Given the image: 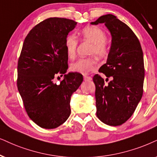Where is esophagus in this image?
Masks as SVG:
<instances>
[{
    "label": "esophagus",
    "mask_w": 157,
    "mask_h": 157,
    "mask_svg": "<svg viewBox=\"0 0 157 157\" xmlns=\"http://www.w3.org/2000/svg\"><path fill=\"white\" fill-rule=\"evenodd\" d=\"M84 80L85 81H90V80H92V77L85 75V76H84Z\"/></svg>",
    "instance_id": "34e87169"
}]
</instances>
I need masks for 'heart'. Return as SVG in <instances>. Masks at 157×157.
Returning a JSON list of instances; mask_svg holds the SVG:
<instances>
[{
	"instance_id": "obj_1",
	"label": "heart",
	"mask_w": 157,
	"mask_h": 157,
	"mask_svg": "<svg viewBox=\"0 0 157 157\" xmlns=\"http://www.w3.org/2000/svg\"><path fill=\"white\" fill-rule=\"evenodd\" d=\"M82 37L86 40L92 43L93 48L92 52L98 58H104L108 53L109 48L105 41L106 34L101 29L96 26H88L80 32ZM77 40L74 35H69L65 40V49L69 59H75L76 56ZM96 67V62L92 58H82L78 59L71 65V69L74 72L81 74H88Z\"/></svg>"
}]
</instances>
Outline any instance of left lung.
Listing matches in <instances>:
<instances>
[{"label": "left lung", "mask_w": 157, "mask_h": 157, "mask_svg": "<svg viewBox=\"0 0 157 157\" xmlns=\"http://www.w3.org/2000/svg\"><path fill=\"white\" fill-rule=\"evenodd\" d=\"M90 24H104L112 36L106 63L99 69L106 80L109 77L112 80L105 85L98 75L93 77L96 115L108 125H120L132 116L143 96L145 70L141 45L132 29L116 16H101Z\"/></svg>", "instance_id": "left-lung-1"}]
</instances>
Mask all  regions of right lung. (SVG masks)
Listing matches in <instances>:
<instances>
[{
    "label": "right lung",
    "instance_id": "add662e5",
    "mask_svg": "<svg viewBox=\"0 0 157 157\" xmlns=\"http://www.w3.org/2000/svg\"><path fill=\"white\" fill-rule=\"evenodd\" d=\"M76 21L48 18L29 31L18 61L17 88L29 118L37 125L53 129L67 121L70 100L83 80L78 72H69L65 40ZM63 80L55 82L56 77Z\"/></svg>",
    "mask_w": 157,
    "mask_h": 157
}]
</instances>
